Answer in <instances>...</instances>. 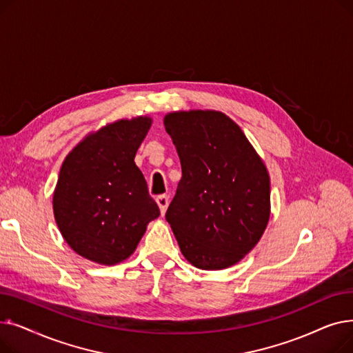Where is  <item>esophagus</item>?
Listing matches in <instances>:
<instances>
[{
	"label": "esophagus",
	"mask_w": 353,
	"mask_h": 353,
	"mask_svg": "<svg viewBox=\"0 0 353 353\" xmlns=\"http://www.w3.org/2000/svg\"><path fill=\"white\" fill-rule=\"evenodd\" d=\"M156 201H157V205L160 208V213L163 216L165 213V210H167V206H169V197H167L165 194H160V196H157Z\"/></svg>",
	"instance_id": "esophagus-1"
}]
</instances>
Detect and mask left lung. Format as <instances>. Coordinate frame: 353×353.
Instances as JSON below:
<instances>
[{
    "instance_id": "1",
    "label": "left lung",
    "mask_w": 353,
    "mask_h": 353,
    "mask_svg": "<svg viewBox=\"0 0 353 353\" xmlns=\"http://www.w3.org/2000/svg\"><path fill=\"white\" fill-rule=\"evenodd\" d=\"M181 163V180L165 213L183 256L203 270L242 261L270 216L266 165L240 127L213 110L164 117Z\"/></svg>"
}]
</instances>
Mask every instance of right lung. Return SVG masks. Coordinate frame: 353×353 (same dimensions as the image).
<instances>
[{
    "label": "right lung",
    "mask_w": 353,
    "mask_h": 353,
    "mask_svg": "<svg viewBox=\"0 0 353 353\" xmlns=\"http://www.w3.org/2000/svg\"><path fill=\"white\" fill-rule=\"evenodd\" d=\"M150 125V117L107 124L74 147L61 165L54 217L68 246L91 262L125 261L160 216L134 163Z\"/></svg>",
    "instance_id": "obj_1"
}]
</instances>
